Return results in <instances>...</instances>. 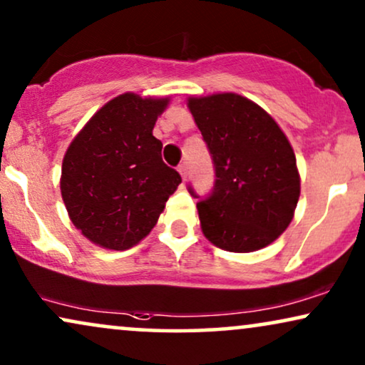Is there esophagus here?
<instances>
[{
  "label": "esophagus",
  "instance_id": "1",
  "mask_svg": "<svg viewBox=\"0 0 365 365\" xmlns=\"http://www.w3.org/2000/svg\"><path fill=\"white\" fill-rule=\"evenodd\" d=\"M178 173H180V177H182L183 182H185V180H187V167H185V165H180Z\"/></svg>",
  "mask_w": 365,
  "mask_h": 365
}]
</instances>
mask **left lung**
Instances as JSON below:
<instances>
[{
    "label": "left lung",
    "instance_id": "1",
    "mask_svg": "<svg viewBox=\"0 0 365 365\" xmlns=\"http://www.w3.org/2000/svg\"><path fill=\"white\" fill-rule=\"evenodd\" d=\"M187 106L215 167L214 192L197 204L202 232L230 252L269 246L293 220L299 198L297 158L283 129L234 92L190 96Z\"/></svg>",
    "mask_w": 365,
    "mask_h": 365
}]
</instances>
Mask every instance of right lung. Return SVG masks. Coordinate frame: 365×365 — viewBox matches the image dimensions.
Masks as SVG:
<instances>
[{
  "label": "right lung",
  "instance_id": "add662e5",
  "mask_svg": "<svg viewBox=\"0 0 365 365\" xmlns=\"http://www.w3.org/2000/svg\"><path fill=\"white\" fill-rule=\"evenodd\" d=\"M170 98L124 92L106 103L63 155L60 192L68 219L104 249L124 251L145 239L182 182L161 160L153 136Z\"/></svg>",
  "mask_w": 365,
  "mask_h": 365
}]
</instances>
